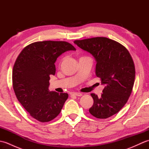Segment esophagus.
Returning a JSON list of instances; mask_svg holds the SVG:
<instances>
[{
	"mask_svg": "<svg viewBox=\"0 0 149 149\" xmlns=\"http://www.w3.org/2000/svg\"><path fill=\"white\" fill-rule=\"evenodd\" d=\"M70 95H75V96H77V97H81V96H82V93H78V92H72V93H70Z\"/></svg>",
	"mask_w": 149,
	"mask_h": 149,
	"instance_id": "esophagus-1",
	"label": "esophagus"
}]
</instances>
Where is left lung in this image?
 <instances>
[{"label":"left lung","instance_id":"1","mask_svg":"<svg viewBox=\"0 0 149 149\" xmlns=\"http://www.w3.org/2000/svg\"><path fill=\"white\" fill-rule=\"evenodd\" d=\"M74 43L96 59L95 72L105 85L100 97L91 93L93 104L89 111L105 119L120 111L130 97L135 79V66L130 53L122 44L106 37H95Z\"/></svg>","mask_w":149,"mask_h":149}]
</instances>
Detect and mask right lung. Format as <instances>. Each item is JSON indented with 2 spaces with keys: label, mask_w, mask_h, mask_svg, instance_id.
<instances>
[{
  "label": "right lung",
  "mask_w": 149,
  "mask_h": 149,
  "mask_svg": "<svg viewBox=\"0 0 149 149\" xmlns=\"http://www.w3.org/2000/svg\"><path fill=\"white\" fill-rule=\"evenodd\" d=\"M63 41H43L29 44L22 50L13 68V88L17 99L34 118L41 122L54 119L68 95L49 90L50 75L56 73L57 58L75 50Z\"/></svg>",
  "instance_id": "add662e5"
}]
</instances>
